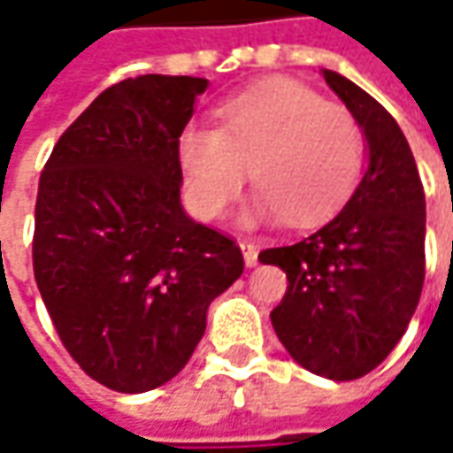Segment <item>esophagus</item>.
Instances as JSON below:
<instances>
[{
    "mask_svg": "<svg viewBox=\"0 0 453 453\" xmlns=\"http://www.w3.org/2000/svg\"><path fill=\"white\" fill-rule=\"evenodd\" d=\"M240 250H242V257H245V265L248 267L257 265V245H255V242L242 240V242H240Z\"/></svg>",
    "mask_w": 453,
    "mask_h": 453,
    "instance_id": "34e87169",
    "label": "esophagus"
}]
</instances>
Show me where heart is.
Here are the masks:
<instances>
[{"label":"heart","instance_id":"b5f03b06","mask_svg":"<svg viewBox=\"0 0 453 453\" xmlns=\"http://www.w3.org/2000/svg\"><path fill=\"white\" fill-rule=\"evenodd\" d=\"M365 138L357 119L290 79H267L218 109V126L188 123L178 138L190 208L218 220L238 201L250 168L260 190L248 223L312 226L355 190Z\"/></svg>","mask_w":453,"mask_h":453}]
</instances>
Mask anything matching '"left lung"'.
<instances>
[{
  "label": "left lung",
  "instance_id": "obj_1",
  "mask_svg": "<svg viewBox=\"0 0 453 453\" xmlns=\"http://www.w3.org/2000/svg\"><path fill=\"white\" fill-rule=\"evenodd\" d=\"M322 76L367 141V171L330 223L260 252L288 275L270 312L290 357L334 381L365 377L407 332L424 285L426 203L407 138L389 111L342 73Z\"/></svg>",
  "mask_w": 453,
  "mask_h": 453
}]
</instances>
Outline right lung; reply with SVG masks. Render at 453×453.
<instances>
[{
  "label": "right lung",
  "mask_w": 453,
  "mask_h": 453,
  "mask_svg": "<svg viewBox=\"0 0 453 453\" xmlns=\"http://www.w3.org/2000/svg\"><path fill=\"white\" fill-rule=\"evenodd\" d=\"M208 79L113 84L61 134L39 178L34 278L69 355L141 395L186 367L242 252L180 205L178 138Z\"/></svg>",
  "instance_id": "right-lung-1"
}]
</instances>
